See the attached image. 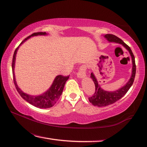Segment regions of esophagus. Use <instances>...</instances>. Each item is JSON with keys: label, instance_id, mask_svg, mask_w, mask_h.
<instances>
[{"label": "esophagus", "instance_id": "esophagus-1", "mask_svg": "<svg viewBox=\"0 0 147 147\" xmlns=\"http://www.w3.org/2000/svg\"><path fill=\"white\" fill-rule=\"evenodd\" d=\"M86 69L87 68L86 65H84V64L81 65L79 69H78V72L77 73V76L79 78H83L86 76Z\"/></svg>", "mask_w": 147, "mask_h": 147}]
</instances>
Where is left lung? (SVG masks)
<instances>
[{
    "mask_svg": "<svg viewBox=\"0 0 147 147\" xmlns=\"http://www.w3.org/2000/svg\"><path fill=\"white\" fill-rule=\"evenodd\" d=\"M105 38L110 42H114L122 44L126 49H127L129 54H130L132 60V74L130 79L128 81V83L126 84L125 86L121 88L117 91H106L101 89L100 85L98 84L96 78H95L94 75L92 73L91 74V78L93 80L94 85H95V91L94 94L88 98L90 103L98 107H106V106L111 105L115 103L116 101L120 100L123 96H125V94L127 93L129 88L132 86L133 83L134 82L135 74H136V64H135V56L133 54L131 49H130L127 44H126L123 40L113 34H106L105 36Z\"/></svg>",
    "mask_w": 147,
    "mask_h": 147,
    "instance_id": "1",
    "label": "left lung"
}]
</instances>
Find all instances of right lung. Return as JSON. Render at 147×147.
I'll return each instance as SVG.
<instances>
[{"mask_svg":"<svg viewBox=\"0 0 147 147\" xmlns=\"http://www.w3.org/2000/svg\"><path fill=\"white\" fill-rule=\"evenodd\" d=\"M46 33L45 32H34L31 35L28 36L20 43L21 44L24 42L27 39L31 36H38V35H46ZM19 45V46H20ZM19 48V46L16 49L14 53H13V59H12V73H13V80L14 85L17 91H18L19 94L20 95L24 100L28 102L29 103L31 104L32 105L36 107L39 108H48L53 107V106L56 103L57 100H59L61 94L63 93V91L64 87L66 81L69 78V76H66L63 75H58L56 77L54 80L53 84L51 85V88L47 90L46 93H43L41 95L39 96H31L26 94L20 90V88L17 85L16 79H15V74L13 73V69H14V65H15V61H16V56L17 53V51Z\"/></svg>","mask_w":147,"mask_h":147,"instance_id":"obj_1","label":"right lung"}]
</instances>
